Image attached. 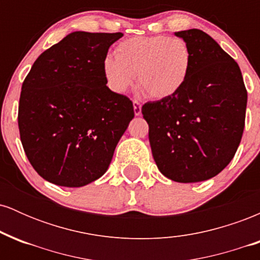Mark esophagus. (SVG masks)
Returning <instances> with one entry per match:
<instances>
[{
  "instance_id": "obj_1",
  "label": "esophagus",
  "mask_w": 260,
  "mask_h": 260,
  "mask_svg": "<svg viewBox=\"0 0 260 260\" xmlns=\"http://www.w3.org/2000/svg\"><path fill=\"white\" fill-rule=\"evenodd\" d=\"M133 110H134V115L140 116V113H142V105H140L139 101L137 100L133 101Z\"/></svg>"
}]
</instances>
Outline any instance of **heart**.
<instances>
[{"label":"heart","mask_w":260,"mask_h":260,"mask_svg":"<svg viewBox=\"0 0 260 260\" xmlns=\"http://www.w3.org/2000/svg\"><path fill=\"white\" fill-rule=\"evenodd\" d=\"M192 67V52L182 38L134 37L116 46L115 57L104 59L106 84L124 94L137 82L154 99L177 94L186 84Z\"/></svg>","instance_id":"b5f03b06"}]
</instances>
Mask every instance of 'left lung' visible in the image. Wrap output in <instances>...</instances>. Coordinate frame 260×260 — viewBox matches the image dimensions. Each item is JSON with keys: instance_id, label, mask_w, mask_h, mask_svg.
I'll return each instance as SVG.
<instances>
[{"instance_id": "1", "label": "left lung", "mask_w": 260, "mask_h": 260, "mask_svg": "<svg viewBox=\"0 0 260 260\" xmlns=\"http://www.w3.org/2000/svg\"><path fill=\"white\" fill-rule=\"evenodd\" d=\"M192 52L186 84L171 98L144 104L157 169L181 183L207 181L235 156L243 134L247 90L236 61L207 32H175Z\"/></svg>"}]
</instances>
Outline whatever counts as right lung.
I'll return each mask as SVG.
<instances>
[{
    "label": "right lung",
    "mask_w": 260,
    "mask_h": 260,
    "mask_svg": "<svg viewBox=\"0 0 260 260\" xmlns=\"http://www.w3.org/2000/svg\"><path fill=\"white\" fill-rule=\"evenodd\" d=\"M122 32L73 31L47 49L22 85L18 126L44 180L83 187L109 169L134 117L132 101L106 86L103 63Z\"/></svg>",
    "instance_id": "obj_1"
}]
</instances>
